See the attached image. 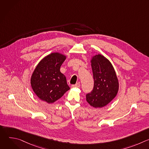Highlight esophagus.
<instances>
[{
	"label": "esophagus",
	"instance_id": "obj_1",
	"mask_svg": "<svg viewBox=\"0 0 149 149\" xmlns=\"http://www.w3.org/2000/svg\"><path fill=\"white\" fill-rule=\"evenodd\" d=\"M71 87L72 88H79L80 87V84L79 83H77L75 84H74V85H72Z\"/></svg>",
	"mask_w": 149,
	"mask_h": 149
}]
</instances>
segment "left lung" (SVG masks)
I'll return each instance as SVG.
<instances>
[{"mask_svg": "<svg viewBox=\"0 0 149 149\" xmlns=\"http://www.w3.org/2000/svg\"><path fill=\"white\" fill-rule=\"evenodd\" d=\"M91 63L94 85L93 91L86 95V100L92 107L101 108L117 95L118 80L111 63L103 55L93 56Z\"/></svg>", "mask_w": 149, "mask_h": 149, "instance_id": "left-lung-1", "label": "left lung"}]
</instances>
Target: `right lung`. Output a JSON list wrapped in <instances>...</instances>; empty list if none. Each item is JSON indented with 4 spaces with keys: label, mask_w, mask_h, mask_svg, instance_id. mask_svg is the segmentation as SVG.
Listing matches in <instances>:
<instances>
[{
    "label": "right lung",
    "mask_w": 149,
    "mask_h": 149,
    "mask_svg": "<svg viewBox=\"0 0 149 149\" xmlns=\"http://www.w3.org/2000/svg\"><path fill=\"white\" fill-rule=\"evenodd\" d=\"M66 56L59 52L49 54L36 67L31 78L33 91L41 100L51 104L70 89L60 67Z\"/></svg>",
    "instance_id": "1"
}]
</instances>
